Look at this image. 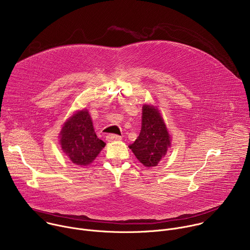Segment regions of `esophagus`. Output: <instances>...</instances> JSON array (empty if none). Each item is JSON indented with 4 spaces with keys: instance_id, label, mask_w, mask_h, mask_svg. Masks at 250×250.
I'll list each match as a JSON object with an SVG mask.
<instances>
[{
    "instance_id": "esophagus-1",
    "label": "esophagus",
    "mask_w": 250,
    "mask_h": 250,
    "mask_svg": "<svg viewBox=\"0 0 250 250\" xmlns=\"http://www.w3.org/2000/svg\"><path fill=\"white\" fill-rule=\"evenodd\" d=\"M122 136L117 134H108L106 135V140L108 141H114V140H121Z\"/></svg>"
}]
</instances>
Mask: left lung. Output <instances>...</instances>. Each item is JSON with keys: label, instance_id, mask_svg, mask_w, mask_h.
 <instances>
[{"label": "left lung", "instance_id": "8db88e82", "mask_svg": "<svg viewBox=\"0 0 250 250\" xmlns=\"http://www.w3.org/2000/svg\"><path fill=\"white\" fill-rule=\"evenodd\" d=\"M171 139L164 121L154 105L142 106L141 130L138 137L128 147L146 167L157 166L165 156Z\"/></svg>", "mask_w": 250, "mask_h": 250}]
</instances>
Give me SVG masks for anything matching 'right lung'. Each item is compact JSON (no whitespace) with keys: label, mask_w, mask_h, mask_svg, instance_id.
<instances>
[{"label":"right lung","mask_w":250,"mask_h":250,"mask_svg":"<svg viewBox=\"0 0 250 250\" xmlns=\"http://www.w3.org/2000/svg\"><path fill=\"white\" fill-rule=\"evenodd\" d=\"M59 134L63 152L76 165H89L105 146L97 137L91 116L86 109L70 117Z\"/></svg>","instance_id":"add662e5"}]
</instances>
